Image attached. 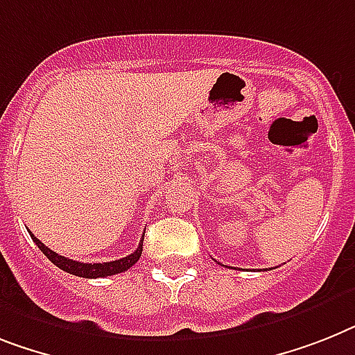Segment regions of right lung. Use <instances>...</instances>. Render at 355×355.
Wrapping results in <instances>:
<instances>
[{
  "mask_svg": "<svg viewBox=\"0 0 355 355\" xmlns=\"http://www.w3.org/2000/svg\"><path fill=\"white\" fill-rule=\"evenodd\" d=\"M32 241L36 243L37 248H40L43 254H45L52 263H54L58 268L61 270H65L67 274H72V276L78 277H87V279H96V277H107V276H114V274H121V272L128 270L132 265H136L137 259L141 257L143 252V236L139 245L134 252H132L130 256L121 257V259H116V261H108V263H79L74 261V259H69L65 256H60V254H55L54 250H51L49 247H45L43 243L37 239L34 234L31 232Z\"/></svg>",
  "mask_w": 355,
  "mask_h": 355,
  "instance_id": "right-lung-1",
  "label": "right lung"
}]
</instances>
